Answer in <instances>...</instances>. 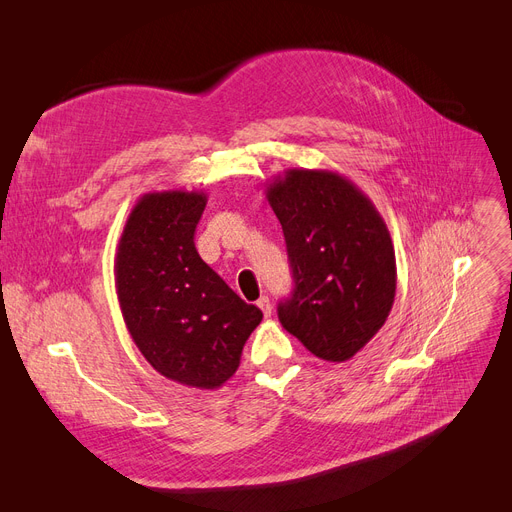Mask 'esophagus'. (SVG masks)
I'll return each instance as SVG.
<instances>
[{"instance_id":"34e87169","label":"esophagus","mask_w":512,"mask_h":512,"mask_svg":"<svg viewBox=\"0 0 512 512\" xmlns=\"http://www.w3.org/2000/svg\"><path fill=\"white\" fill-rule=\"evenodd\" d=\"M257 307L263 311L265 317L272 315V303H270V299H267V297H261V299L257 301Z\"/></svg>"}]
</instances>
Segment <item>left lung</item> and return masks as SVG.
Returning a JSON list of instances; mask_svg holds the SVG:
<instances>
[{"label": "left lung", "mask_w": 512, "mask_h": 512, "mask_svg": "<svg viewBox=\"0 0 512 512\" xmlns=\"http://www.w3.org/2000/svg\"><path fill=\"white\" fill-rule=\"evenodd\" d=\"M265 199L282 224L294 278L292 297L278 307L282 328L319 359H353L394 305L396 257L384 218L332 170H286Z\"/></svg>", "instance_id": "8db88e82"}]
</instances>
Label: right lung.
<instances>
[{"instance_id": "1", "label": "right lung", "mask_w": 512, "mask_h": 512, "mask_svg": "<svg viewBox=\"0 0 512 512\" xmlns=\"http://www.w3.org/2000/svg\"><path fill=\"white\" fill-rule=\"evenodd\" d=\"M205 203L201 191L145 193L118 240L114 274L124 324L149 365L182 386L218 390L263 313L199 257Z\"/></svg>"}]
</instances>
